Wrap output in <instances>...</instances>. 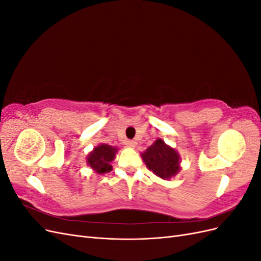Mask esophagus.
I'll use <instances>...</instances> for the list:
<instances>
[{"label": "esophagus", "mask_w": 261, "mask_h": 261, "mask_svg": "<svg viewBox=\"0 0 261 261\" xmlns=\"http://www.w3.org/2000/svg\"><path fill=\"white\" fill-rule=\"evenodd\" d=\"M136 145H137V143L135 140H127V141H126V146H128V147L134 148V147H136Z\"/></svg>", "instance_id": "esophagus-1"}]
</instances>
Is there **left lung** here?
<instances>
[{"instance_id": "left-lung-1", "label": "left lung", "mask_w": 261, "mask_h": 261, "mask_svg": "<svg viewBox=\"0 0 261 261\" xmlns=\"http://www.w3.org/2000/svg\"><path fill=\"white\" fill-rule=\"evenodd\" d=\"M141 156L148 169L163 179L171 178L179 171V156L177 152L165 145L162 139H156Z\"/></svg>"}]
</instances>
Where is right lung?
<instances>
[{
    "label": "right lung",
    "instance_id": "right-lung-1",
    "mask_svg": "<svg viewBox=\"0 0 261 261\" xmlns=\"http://www.w3.org/2000/svg\"><path fill=\"white\" fill-rule=\"evenodd\" d=\"M116 151V148L109 145H100L94 148L93 151L87 158V163L90 165L91 169L100 174H103L112 170V165L110 163L113 161Z\"/></svg>",
    "mask_w": 261,
    "mask_h": 261
}]
</instances>
